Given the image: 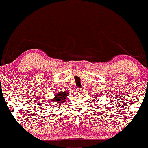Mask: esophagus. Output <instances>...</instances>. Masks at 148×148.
Masks as SVG:
<instances>
[{
	"instance_id": "1",
	"label": "esophagus",
	"mask_w": 148,
	"mask_h": 148,
	"mask_svg": "<svg viewBox=\"0 0 148 148\" xmlns=\"http://www.w3.org/2000/svg\"><path fill=\"white\" fill-rule=\"evenodd\" d=\"M81 91H82V90L80 89H78L77 90V93H81Z\"/></svg>"
}]
</instances>
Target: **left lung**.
Masks as SVG:
<instances>
[{
	"label": "left lung",
	"instance_id": "left-lung-1",
	"mask_svg": "<svg viewBox=\"0 0 148 148\" xmlns=\"http://www.w3.org/2000/svg\"><path fill=\"white\" fill-rule=\"evenodd\" d=\"M95 98H96V97H95Z\"/></svg>",
	"mask_w": 148,
	"mask_h": 148
}]
</instances>
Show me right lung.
I'll return each instance as SVG.
<instances>
[{
    "label": "right lung",
    "mask_w": 148,
    "mask_h": 148,
    "mask_svg": "<svg viewBox=\"0 0 148 148\" xmlns=\"http://www.w3.org/2000/svg\"><path fill=\"white\" fill-rule=\"evenodd\" d=\"M68 95V93L67 92H57L55 94V98L52 99L53 102H55L54 103H56L55 105L58 104L59 106L60 105L64 103L65 101V99H67V96Z\"/></svg>",
    "instance_id": "right-lung-1"
}]
</instances>
